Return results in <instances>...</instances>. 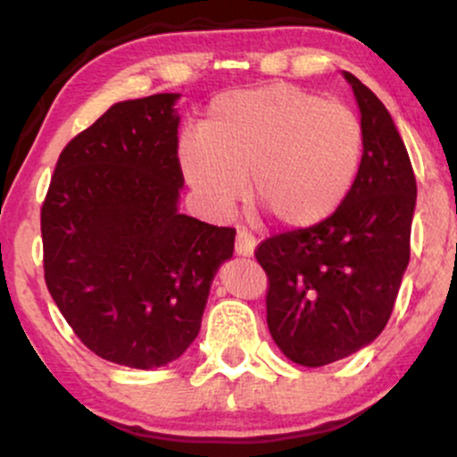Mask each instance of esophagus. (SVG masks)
I'll return each mask as SVG.
<instances>
[{
	"mask_svg": "<svg viewBox=\"0 0 457 457\" xmlns=\"http://www.w3.org/2000/svg\"><path fill=\"white\" fill-rule=\"evenodd\" d=\"M255 243H258V240H255V236L251 234L249 229L238 228V234H236V253L249 258V255H253Z\"/></svg>",
	"mask_w": 457,
	"mask_h": 457,
	"instance_id": "obj_1",
	"label": "esophagus"
}]
</instances>
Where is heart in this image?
I'll use <instances>...</instances> for the list:
<instances>
[{
    "instance_id": "1",
    "label": "heart",
    "mask_w": 457,
    "mask_h": 457,
    "mask_svg": "<svg viewBox=\"0 0 457 457\" xmlns=\"http://www.w3.org/2000/svg\"><path fill=\"white\" fill-rule=\"evenodd\" d=\"M365 135L348 104L324 101L290 83L214 98L202 133L182 137V174L214 214L229 212L246 193L292 228H312L353 191Z\"/></svg>"
}]
</instances>
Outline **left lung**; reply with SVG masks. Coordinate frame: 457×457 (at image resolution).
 Masks as SVG:
<instances>
[{"mask_svg": "<svg viewBox=\"0 0 457 457\" xmlns=\"http://www.w3.org/2000/svg\"><path fill=\"white\" fill-rule=\"evenodd\" d=\"M361 109L365 145L356 182L327 221L262 240L266 322L281 353L320 367L356 353L389 322L411 260L417 180L389 112L344 72Z\"/></svg>", "mask_w": 457, "mask_h": 457, "instance_id": "1", "label": "left lung"}]
</instances>
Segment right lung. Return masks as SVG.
<instances>
[{
  "label": "right lung",
  "mask_w": 457,
  "mask_h": 457,
  "mask_svg": "<svg viewBox=\"0 0 457 457\" xmlns=\"http://www.w3.org/2000/svg\"><path fill=\"white\" fill-rule=\"evenodd\" d=\"M178 94L113 104L57 159L40 208L45 281L94 354L152 370L191 345L234 228L178 212Z\"/></svg>",
  "instance_id": "add662e5"
}]
</instances>
